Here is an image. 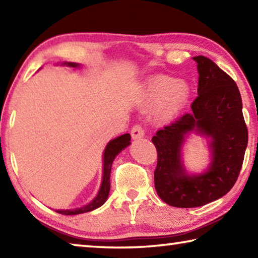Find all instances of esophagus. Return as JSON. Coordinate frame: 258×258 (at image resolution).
Instances as JSON below:
<instances>
[{
    "instance_id": "34e87169",
    "label": "esophagus",
    "mask_w": 258,
    "mask_h": 258,
    "mask_svg": "<svg viewBox=\"0 0 258 258\" xmlns=\"http://www.w3.org/2000/svg\"><path fill=\"white\" fill-rule=\"evenodd\" d=\"M131 135L134 140L141 139L145 137V128L142 127L141 125H134L132 130H131Z\"/></svg>"
}]
</instances>
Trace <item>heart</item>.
I'll use <instances>...</instances> for the list:
<instances>
[{
  "label": "heart",
  "mask_w": 258,
  "mask_h": 258,
  "mask_svg": "<svg viewBox=\"0 0 258 258\" xmlns=\"http://www.w3.org/2000/svg\"><path fill=\"white\" fill-rule=\"evenodd\" d=\"M190 98V87L185 82L168 76L155 78L141 95V106L150 109L159 102L158 115L161 119L173 118L185 106Z\"/></svg>",
  "instance_id": "b5f03b06"
}]
</instances>
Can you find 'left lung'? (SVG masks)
Segmentation results:
<instances>
[{
	"label": "left lung",
	"mask_w": 258,
	"mask_h": 258,
	"mask_svg": "<svg viewBox=\"0 0 258 258\" xmlns=\"http://www.w3.org/2000/svg\"><path fill=\"white\" fill-rule=\"evenodd\" d=\"M199 74L198 97L185 113L152 138L158 160L155 187L160 199L173 207L204 206L232 189L243 163L248 131L235 82L215 62L195 56ZM197 132L211 139L212 161L208 171L189 176L180 160L186 134Z\"/></svg>",
	"instance_id": "left-lung-1"
}]
</instances>
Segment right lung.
<instances>
[{
    "mask_svg": "<svg viewBox=\"0 0 258 258\" xmlns=\"http://www.w3.org/2000/svg\"><path fill=\"white\" fill-rule=\"evenodd\" d=\"M60 66L76 68V67H80V64L75 62H62L60 63ZM130 141H131V135L127 133L111 140V141L107 145L106 149H104V152H103V176H102L101 187H100L97 197H95L92 202L87 204L86 206H83L81 208L66 209V211L58 209V211L55 212L59 214H62V215H77V214L91 212L95 208L102 206V205L106 203L109 195V190H110V172H111L112 161L121 150L125 149L127 146H130L131 143Z\"/></svg>",
    "mask_w": 258,
    "mask_h": 258,
    "instance_id": "add662e5",
    "label": "right lung"
}]
</instances>
